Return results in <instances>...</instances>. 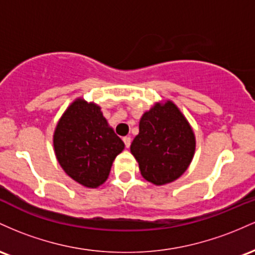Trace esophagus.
<instances>
[{
  "mask_svg": "<svg viewBox=\"0 0 255 255\" xmlns=\"http://www.w3.org/2000/svg\"><path fill=\"white\" fill-rule=\"evenodd\" d=\"M123 141H124V143H125V147L127 148L130 147V144H131V137L130 136H125L124 138H123Z\"/></svg>",
  "mask_w": 255,
  "mask_h": 255,
  "instance_id": "34e87169",
  "label": "esophagus"
}]
</instances>
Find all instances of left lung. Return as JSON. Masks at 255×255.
<instances>
[{
    "label": "left lung",
    "mask_w": 255,
    "mask_h": 255,
    "mask_svg": "<svg viewBox=\"0 0 255 255\" xmlns=\"http://www.w3.org/2000/svg\"><path fill=\"white\" fill-rule=\"evenodd\" d=\"M195 147V133L189 122L171 100H166L143 113L130 151L143 178L154 185H164L188 170Z\"/></svg>",
    "instance_id": "left-lung-1"
}]
</instances>
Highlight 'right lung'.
I'll list each match as a JSON object with an SVG mask.
<instances>
[{"mask_svg":"<svg viewBox=\"0 0 255 255\" xmlns=\"http://www.w3.org/2000/svg\"><path fill=\"white\" fill-rule=\"evenodd\" d=\"M53 144L66 174L90 189L104 184L114 159L125 147L108 125L101 107L83 97L74 100L59 119Z\"/></svg>","mask_w":255,"mask_h":255,"instance_id":"1","label":"right lung"}]
</instances>
